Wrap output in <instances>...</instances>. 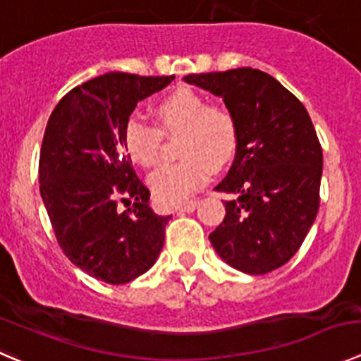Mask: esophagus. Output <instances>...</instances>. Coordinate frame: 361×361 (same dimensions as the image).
I'll use <instances>...</instances> for the list:
<instances>
[{
  "label": "esophagus",
  "mask_w": 361,
  "mask_h": 361,
  "mask_svg": "<svg viewBox=\"0 0 361 361\" xmlns=\"http://www.w3.org/2000/svg\"><path fill=\"white\" fill-rule=\"evenodd\" d=\"M196 209V202H188L184 203V205L177 207V214H182V212H192V210Z\"/></svg>",
  "instance_id": "34e87169"
}]
</instances>
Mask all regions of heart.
<instances>
[{"label": "heart", "instance_id": "1", "mask_svg": "<svg viewBox=\"0 0 361 361\" xmlns=\"http://www.w3.org/2000/svg\"><path fill=\"white\" fill-rule=\"evenodd\" d=\"M154 112L165 133H180L177 152L182 159L163 165L149 185L159 203L180 205L209 180L212 169L230 161L237 147V121L228 106L209 105L205 96L188 87L163 96ZM123 144L131 161L144 169L161 158V131L138 116L124 124Z\"/></svg>", "mask_w": 361, "mask_h": 361}]
</instances>
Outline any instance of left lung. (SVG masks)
<instances>
[{
	"instance_id": "8db88e82",
	"label": "left lung",
	"mask_w": 361,
	"mask_h": 361,
	"mask_svg": "<svg viewBox=\"0 0 361 361\" xmlns=\"http://www.w3.org/2000/svg\"><path fill=\"white\" fill-rule=\"evenodd\" d=\"M182 80L223 98L237 121L233 165L216 185L235 198L210 244L240 272H272L298 251L319 207L323 152L312 121L297 96L255 68Z\"/></svg>"
}]
</instances>
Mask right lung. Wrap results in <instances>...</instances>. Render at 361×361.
I'll list each match as a JSON object with an SVG mask.
<instances>
[{"label": "right lung", "mask_w": 361, "mask_h": 361, "mask_svg": "<svg viewBox=\"0 0 361 361\" xmlns=\"http://www.w3.org/2000/svg\"><path fill=\"white\" fill-rule=\"evenodd\" d=\"M172 77L99 75L71 89L56 105L40 152V195L61 249L94 279L124 284L147 272L165 244L172 216L149 207L124 151L123 131L138 102ZM121 201L134 202L121 213Z\"/></svg>", "instance_id": "obj_1"}]
</instances>
